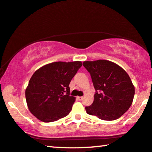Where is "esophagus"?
<instances>
[{"label": "esophagus", "mask_w": 152, "mask_h": 152, "mask_svg": "<svg viewBox=\"0 0 152 152\" xmlns=\"http://www.w3.org/2000/svg\"><path fill=\"white\" fill-rule=\"evenodd\" d=\"M83 97H78V99L79 101L83 100Z\"/></svg>", "instance_id": "34e87169"}]
</instances>
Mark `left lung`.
<instances>
[{
  "instance_id": "left-lung-1",
  "label": "left lung",
  "mask_w": 152,
  "mask_h": 152,
  "mask_svg": "<svg viewBox=\"0 0 152 152\" xmlns=\"http://www.w3.org/2000/svg\"><path fill=\"white\" fill-rule=\"evenodd\" d=\"M96 92L86 113L104 120L119 118L129 109L134 87L129 74L118 65L107 60L84 61Z\"/></svg>"
}]
</instances>
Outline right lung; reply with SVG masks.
Segmentation results:
<instances>
[{
  "mask_svg": "<svg viewBox=\"0 0 152 152\" xmlns=\"http://www.w3.org/2000/svg\"><path fill=\"white\" fill-rule=\"evenodd\" d=\"M82 66L81 61H58L37 69L26 89L30 112L44 122L68 115L75 102V97L69 95V85Z\"/></svg>",
  "mask_w": 152,
  "mask_h": 152,
  "instance_id": "obj_1",
  "label": "right lung"
}]
</instances>
